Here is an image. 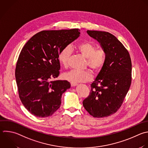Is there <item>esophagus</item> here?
Wrapping results in <instances>:
<instances>
[{"instance_id":"1","label":"esophagus","mask_w":148,"mask_h":148,"mask_svg":"<svg viewBox=\"0 0 148 148\" xmlns=\"http://www.w3.org/2000/svg\"><path fill=\"white\" fill-rule=\"evenodd\" d=\"M71 84L72 87H75V86H77V84L76 83H71Z\"/></svg>"}]
</instances>
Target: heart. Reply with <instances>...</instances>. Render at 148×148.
<instances>
[{
    "mask_svg": "<svg viewBox=\"0 0 148 148\" xmlns=\"http://www.w3.org/2000/svg\"><path fill=\"white\" fill-rule=\"evenodd\" d=\"M96 46L90 42H84L75 46L76 51L87 59L88 66L94 72H99L105 65L106 61V53L102 49L96 50ZM71 54V48L67 46L63 49L58 54V61L64 67H67ZM65 80L71 83H77L86 82L92 79L90 72L71 70L63 75Z\"/></svg>",
    "mask_w": 148,
    "mask_h": 148,
    "instance_id": "b5f03b06",
    "label": "heart"
}]
</instances>
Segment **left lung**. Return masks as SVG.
I'll use <instances>...</instances> for the list:
<instances>
[{"label": "left lung", "mask_w": 148, "mask_h": 148, "mask_svg": "<svg viewBox=\"0 0 148 148\" xmlns=\"http://www.w3.org/2000/svg\"><path fill=\"white\" fill-rule=\"evenodd\" d=\"M106 53L105 65L91 84L88 97L83 101L85 109L94 117H104L116 113L122 105L131 83L132 64L130 54L112 34L89 31Z\"/></svg>", "instance_id": "8db88e82"}]
</instances>
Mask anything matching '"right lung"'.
<instances>
[{
    "label": "right lung",
    "mask_w": 148,
    "mask_h": 148,
    "mask_svg": "<svg viewBox=\"0 0 148 148\" xmlns=\"http://www.w3.org/2000/svg\"><path fill=\"white\" fill-rule=\"evenodd\" d=\"M79 29L43 31L23 47L15 75L20 98L25 108L38 117L51 116L60 107L61 97L71 84L50 81L60 75V52L80 36Z\"/></svg>",
    "instance_id": "right-lung-1"
}]
</instances>
